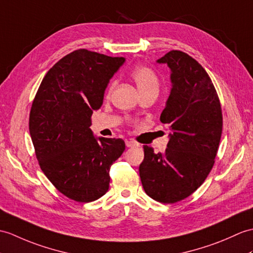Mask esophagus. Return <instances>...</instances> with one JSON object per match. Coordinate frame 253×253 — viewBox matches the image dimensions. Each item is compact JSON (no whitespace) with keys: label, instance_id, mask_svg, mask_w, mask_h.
I'll return each mask as SVG.
<instances>
[{"label":"esophagus","instance_id":"1","mask_svg":"<svg viewBox=\"0 0 253 253\" xmlns=\"http://www.w3.org/2000/svg\"><path fill=\"white\" fill-rule=\"evenodd\" d=\"M126 146L127 148H132V146H138V143L131 140H126Z\"/></svg>","mask_w":253,"mask_h":253}]
</instances>
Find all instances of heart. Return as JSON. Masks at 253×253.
<instances>
[{
	"label": "heart",
	"instance_id": "1",
	"mask_svg": "<svg viewBox=\"0 0 253 253\" xmlns=\"http://www.w3.org/2000/svg\"><path fill=\"white\" fill-rule=\"evenodd\" d=\"M131 78L136 83L140 92H144L150 89H158V79L156 74L148 67H136L131 72ZM113 87V85L110 87Z\"/></svg>",
	"mask_w": 253,
	"mask_h": 253
}]
</instances>
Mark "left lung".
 <instances>
[{"label": "left lung", "instance_id": "left-lung-1", "mask_svg": "<svg viewBox=\"0 0 253 253\" xmlns=\"http://www.w3.org/2000/svg\"><path fill=\"white\" fill-rule=\"evenodd\" d=\"M156 62L170 70L171 88L161 122L171 131L164 153L143 145L139 173L151 198L173 204L195 192L212 168L222 134V112L212 82L195 59L171 50Z\"/></svg>", "mask_w": 253, "mask_h": 253}]
</instances>
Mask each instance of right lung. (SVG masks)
<instances>
[{"label": "right lung", "mask_w": 253, "mask_h": 253, "mask_svg": "<svg viewBox=\"0 0 253 253\" xmlns=\"http://www.w3.org/2000/svg\"><path fill=\"white\" fill-rule=\"evenodd\" d=\"M125 61L74 50L47 72L34 98L29 129L41 169L73 201L103 196L110 167L125 150L123 139L96 137L90 129L91 114L101 108L110 80Z\"/></svg>", "instance_id": "right-lung-1"}]
</instances>
